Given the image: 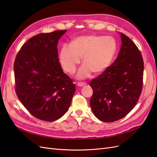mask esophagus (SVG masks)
<instances>
[{"mask_svg": "<svg viewBox=\"0 0 157 157\" xmlns=\"http://www.w3.org/2000/svg\"><path fill=\"white\" fill-rule=\"evenodd\" d=\"M86 82H78L77 86H85V85H86Z\"/></svg>", "mask_w": 157, "mask_h": 157, "instance_id": "obj_1", "label": "esophagus"}]
</instances>
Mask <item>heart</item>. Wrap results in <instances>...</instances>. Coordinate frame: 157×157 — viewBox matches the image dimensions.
I'll list each match as a JSON object with an SVG mask.
<instances>
[{
	"label": "heart",
	"mask_w": 157,
	"mask_h": 157,
	"mask_svg": "<svg viewBox=\"0 0 157 157\" xmlns=\"http://www.w3.org/2000/svg\"><path fill=\"white\" fill-rule=\"evenodd\" d=\"M117 50V42L110 36L86 35L78 36L72 44H65L59 54L60 63L65 71L75 73L81 60L84 64L78 71L77 77L85 78L95 73H101L111 65Z\"/></svg>",
	"instance_id": "obj_1"
}]
</instances>
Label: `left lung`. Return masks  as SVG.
I'll return each instance as SVG.
<instances>
[{"label": "left lung", "mask_w": 157, "mask_h": 157, "mask_svg": "<svg viewBox=\"0 0 157 157\" xmlns=\"http://www.w3.org/2000/svg\"><path fill=\"white\" fill-rule=\"evenodd\" d=\"M122 45L114 63L90 86V107L99 120L112 122L129 113L138 101L143 86L144 60L129 37L121 33Z\"/></svg>", "instance_id": "left-lung-1"}]
</instances>
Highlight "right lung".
Segmentation results:
<instances>
[{
    "mask_svg": "<svg viewBox=\"0 0 157 157\" xmlns=\"http://www.w3.org/2000/svg\"><path fill=\"white\" fill-rule=\"evenodd\" d=\"M67 30L40 33L23 44L13 64L18 99L35 118L52 122L67 111L75 92L59 62L58 40Z\"/></svg>",
    "mask_w": 157,
    "mask_h": 157,
    "instance_id": "obj_1",
    "label": "right lung"
}]
</instances>
